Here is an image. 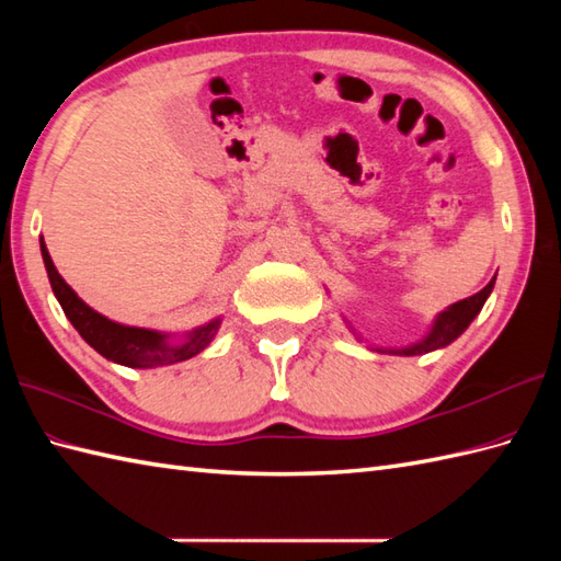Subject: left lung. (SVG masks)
Segmentation results:
<instances>
[{
	"mask_svg": "<svg viewBox=\"0 0 561 561\" xmlns=\"http://www.w3.org/2000/svg\"><path fill=\"white\" fill-rule=\"evenodd\" d=\"M494 279L486 284L482 291L472 294L470 299H462L458 304H453L448 311L440 313L436 318V323H434L432 332H428L426 340L412 344V347H408V350H390V354L414 356V354H426V352H434L438 347H446V344H450L458 335H462L465 328H468L472 320H474V316L482 311L486 296H490L492 289H494ZM380 352H383V350H380Z\"/></svg>",
	"mask_w": 561,
	"mask_h": 561,
	"instance_id": "8db88e82",
	"label": "left lung"
}]
</instances>
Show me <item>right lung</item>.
<instances>
[{"instance_id":"1","label":"right lung","mask_w":561,"mask_h":561,"mask_svg":"<svg viewBox=\"0 0 561 561\" xmlns=\"http://www.w3.org/2000/svg\"><path fill=\"white\" fill-rule=\"evenodd\" d=\"M41 253L45 260L47 277H50V287L57 296L59 306H62L69 323L79 330V335L87 340L93 350L103 354L105 359L115 364H123L129 368H151V366H165L175 362H185L190 356L199 354L211 342L214 332L219 330V318L211 323L190 332L185 344H169L165 335L145 328H127L121 323H113L105 316L96 313L93 308L83 304L79 296L71 291L69 284L59 277V272L53 265V257L47 253L45 243L41 241Z\"/></svg>"}]
</instances>
